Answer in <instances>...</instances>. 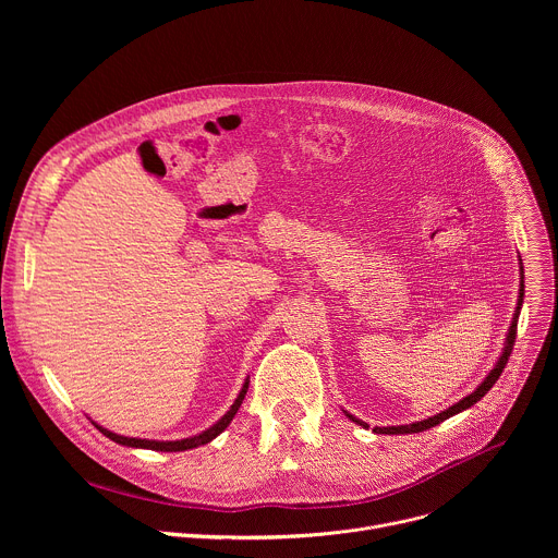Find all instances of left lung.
Listing matches in <instances>:
<instances>
[{"mask_svg":"<svg viewBox=\"0 0 558 558\" xmlns=\"http://www.w3.org/2000/svg\"><path fill=\"white\" fill-rule=\"evenodd\" d=\"M521 260V258H519ZM521 265V263H519ZM521 269V284H519V300H517V311H514V315H512V325H510V329H508V336H506V344H504V351H501V355H499V360H497V364H495V368L488 373V377L476 386L468 397H463L461 402H457L454 407H450V409H446V411H441V413H437V415H433V417H428V420H422V422H415V424H407V426H386V428H379V426H375L373 428V433H377V435H407V433H422V430H428V428H433V426H437V424H441L444 420H448V417H452V415H457V413H461V411H465V409H470L472 404H476L482 400V397L495 386V381L499 379V375L504 373V368H506V364H508V357H510V353H512V347H514V340H517V323H519V313H521V304H523V293H525V284H523V265L519 267ZM347 413V411H344ZM347 417L351 420V422H355V424H360L362 428H368V424L366 422H362V420H357V417H353L351 413H347Z\"/></svg>","mask_w":558,"mask_h":558,"instance_id":"obj_1","label":"left lung"}]
</instances>
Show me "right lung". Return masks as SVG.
I'll list each match as a JSON object with an SVG mask.
<instances>
[{"instance_id":"obj_1","label":"right lung","mask_w":558,"mask_h":558,"mask_svg":"<svg viewBox=\"0 0 558 558\" xmlns=\"http://www.w3.org/2000/svg\"><path fill=\"white\" fill-rule=\"evenodd\" d=\"M247 388H250V377L245 379V384H243V388H241V392H238V397H235V402L231 404V409L214 424V426H209L207 430H203L201 435H194V437H187V439H177V441H156V439H136V437H123V435H117V433H112V430H108V428H104V426H99L97 422H93L97 428H99V433H104L108 439H112V441H117V444H121V446H130V448H147V450H161V452H181V450H190V448H198V446H205V444H209L211 439H216L229 424H231V420H233V415L238 413V409H241V404H243V400H245V395H247Z\"/></svg>"}]
</instances>
